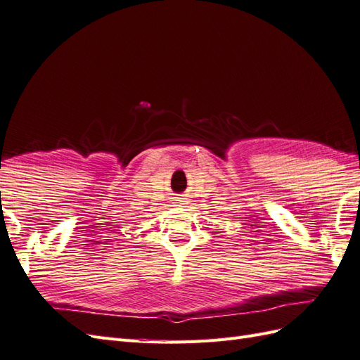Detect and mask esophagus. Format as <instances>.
Returning a JSON list of instances; mask_svg holds the SVG:
<instances>
[{
  "label": "esophagus",
  "instance_id": "obj_1",
  "mask_svg": "<svg viewBox=\"0 0 360 360\" xmlns=\"http://www.w3.org/2000/svg\"><path fill=\"white\" fill-rule=\"evenodd\" d=\"M182 202V198H176V204H181Z\"/></svg>",
  "mask_w": 360,
  "mask_h": 360
}]
</instances>
